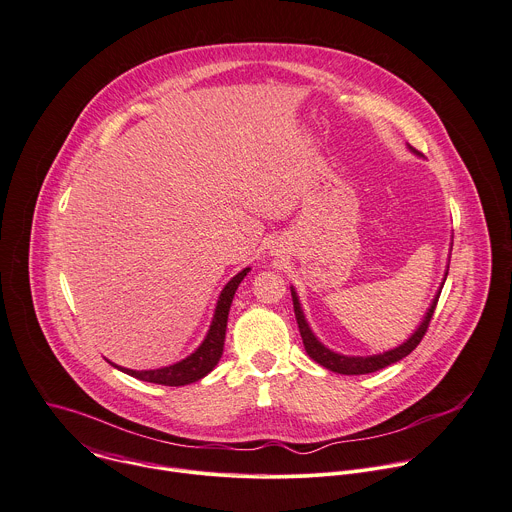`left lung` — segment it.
<instances>
[{
	"mask_svg": "<svg viewBox=\"0 0 512 512\" xmlns=\"http://www.w3.org/2000/svg\"><path fill=\"white\" fill-rule=\"evenodd\" d=\"M409 146V144H407ZM409 150L413 154H419L413 146H409ZM451 246H453V238H451ZM451 258V256H449ZM449 258H447V266H445V274H443V280L441 285L437 289V295L433 297L425 317L421 319L419 327L409 335V339H405V342L401 346H396L392 350H386L382 354H372V356H346V354H339V352H333L329 350L325 344L319 342V337L313 333L305 313H303V307H301V301H299V295L295 291V287H291V295H293V307H295V317H297V323H299V331H301V337H303V346H305V352L309 354L311 360H315L319 366L331 370V372H337V374H370V372H376V370H382L394 362L403 360L405 356H409L423 339L427 327H429V321L433 317V311H435V305H437V299L441 295V289L445 285V278H447V272H449Z\"/></svg>",
	"mask_w": 512,
	"mask_h": 512,
	"instance_id": "left-lung-1",
	"label": "left lung"
}]
</instances>
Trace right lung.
I'll return each mask as SVG.
<instances>
[{
    "label": "right lung",
    "instance_id": "obj_1",
    "mask_svg": "<svg viewBox=\"0 0 512 512\" xmlns=\"http://www.w3.org/2000/svg\"><path fill=\"white\" fill-rule=\"evenodd\" d=\"M250 272V266L240 270L227 285L223 287V291L219 293L215 311H213V319L211 325L205 333V339L199 344V348L189 354L187 358H183L181 362H175L164 368H156V370H130V368H122L118 364L109 362L113 368H118L138 380L144 382H152V384H164V386H185L191 382L201 380L203 376H207L219 362L221 354H223V342H225V329H227V315H230V307L234 301V295L240 287V282L244 280V276Z\"/></svg>",
    "mask_w": 512,
    "mask_h": 512
}]
</instances>
